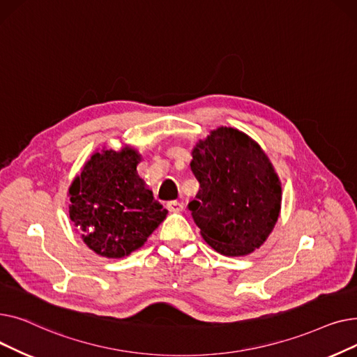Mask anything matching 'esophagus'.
I'll return each instance as SVG.
<instances>
[{
  "label": "esophagus",
  "instance_id": "obj_1",
  "mask_svg": "<svg viewBox=\"0 0 357 357\" xmlns=\"http://www.w3.org/2000/svg\"><path fill=\"white\" fill-rule=\"evenodd\" d=\"M166 205H167V210L171 213H181L183 210L182 201H169Z\"/></svg>",
  "mask_w": 357,
  "mask_h": 357
}]
</instances>
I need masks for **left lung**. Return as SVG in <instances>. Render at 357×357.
<instances>
[{"mask_svg":"<svg viewBox=\"0 0 357 357\" xmlns=\"http://www.w3.org/2000/svg\"><path fill=\"white\" fill-rule=\"evenodd\" d=\"M201 190L188 208L201 236L221 255L246 256L264 245L279 217L280 182L260 146L220 127L192 150Z\"/></svg>","mask_w":357,"mask_h":357,"instance_id":"8db88e82","label":"left lung"}]
</instances>
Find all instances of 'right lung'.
I'll return each instance as SVG.
<instances>
[{
  "label": "right lung",
  "instance_id": "right-lung-1",
  "mask_svg": "<svg viewBox=\"0 0 357 357\" xmlns=\"http://www.w3.org/2000/svg\"><path fill=\"white\" fill-rule=\"evenodd\" d=\"M139 162L128 146L102 150L70 185V220L100 256L119 259L137 250L167 214L139 176Z\"/></svg>",
  "mask_w": 357,
  "mask_h": 357
}]
</instances>
